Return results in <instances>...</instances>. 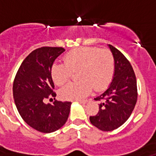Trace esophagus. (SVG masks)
Returning <instances> with one entry per match:
<instances>
[{
  "label": "esophagus",
  "instance_id": "1",
  "mask_svg": "<svg viewBox=\"0 0 156 156\" xmlns=\"http://www.w3.org/2000/svg\"><path fill=\"white\" fill-rule=\"evenodd\" d=\"M79 102L81 103V104H86L87 102V100H80L79 101Z\"/></svg>",
  "mask_w": 156,
  "mask_h": 156
}]
</instances>
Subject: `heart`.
<instances>
[{
  "label": "heart",
  "mask_w": 156,
  "mask_h": 156,
  "mask_svg": "<svg viewBox=\"0 0 156 156\" xmlns=\"http://www.w3.org/2000/svg\"><path fill=\"white\" fill-rule=\"evenodd\" d=\"M114 69L113 55L108 50L80 48L66 54L64 63H54L51 75L56 85L62 86L68 82L72 72L78 71L77 78L80 80L66 85L59 91V96L63 100H80L89 94L92 87L99 91L108 86Z\"/></svg>",
  "instance_id": "heart-1"
}]
</instances>
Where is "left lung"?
Here are the masks:
<instances>
[{
  "mask_svg": "<svg viewBox=\"0 0 156 156\" xmlns=\"http://www.w3.org/2000/svg\"><path fill=\"white\" fill-rule=\"evenodd\" d=\"M115 69L111 83L94 100L100 101L98 113L90 117L91 124L102 131H111L128 119L137 99V80L131 65L123 55L108 44Z\"/></svg>",
  "mask_w": 156,
  "mask_h": 156,
  "instance_id": "1",
  "label": "left lung"
}]
</instances>
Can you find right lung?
I'll use <instances>...</instances> for the list:
<instances>
[{
	"label": "right lung",
	"instance_id": "right-lung-1",
	"mask_svg": "<svg viewBox=\"0 0 156 156\" xmlns=\"http://www.w3.org/2000/svg\"><path fill=\"white\" fill-rule=\"evenodd\" d=\"M64 51L62 48H37L24 59L14 80L13 98L19 113L29 126L42 133L60 129L69 115V101L44 102L50 94L56 96L51 69Z\"/></svg>",
	"mask_w": 156,
	"mask_h": 156
}]
</instances>
